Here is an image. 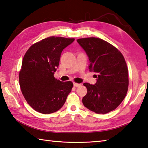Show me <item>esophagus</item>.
Segmentation results:
<instances>
[{"instance_id":"esophagus-1","label":"esophagus","mask_w":148,"mask_h":148,"mask_svg":"<svg viewBox=\"0 0 148 148\" xmlns=\"http://www.w3.org/2000/svg\"><path fill=\"white\" fill-rule=\"evenodd\" d=\"M81 86V84H77V83H74V87H79Z\"/></svg>"}]
</instances>
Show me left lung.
Segmentation results:
<instances>
[{
    "mask_svg": "<svg viewBox=\"0 0 148 148\" xmlns=\"http://www.w3.org/2000/svg\"><path fill=\"white\" fill-rule=\"evenodd\" d=\"M88 56L89 69L96 73L95 85L84 83L87 92L83 97L85 107L97 114H106L116 108L126 96L129 86L128 69L122 53L101 38L77 40Z\"/></svg>",
    "mask_w": 148,
    "mask_h": 148,
    "instance_id": "left-lung-1",
    "label": "left lung"
}]
</instances>
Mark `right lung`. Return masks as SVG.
Returning a JSON list of instances; mask_svg holds the SVG:
<instances>
[{
	"label": "right lung",
	"instance_id": "add662e5",
	"mask_svg": "<svg viewBox=\"0 0 148 148\" xmlns=\"http://www.w3.org/2000/svg\"><path fill=\"white\" fill-rule=\"evenodd\" d=\"M74 38L50 36L34 44L25 54L19 81L24 98L30 106L42 114L61 109L71 92L72 82L55 78L62 50Z\"/></svg>",
	"mask_w": 148,
	"mask_h": 148
}]
</instances>
